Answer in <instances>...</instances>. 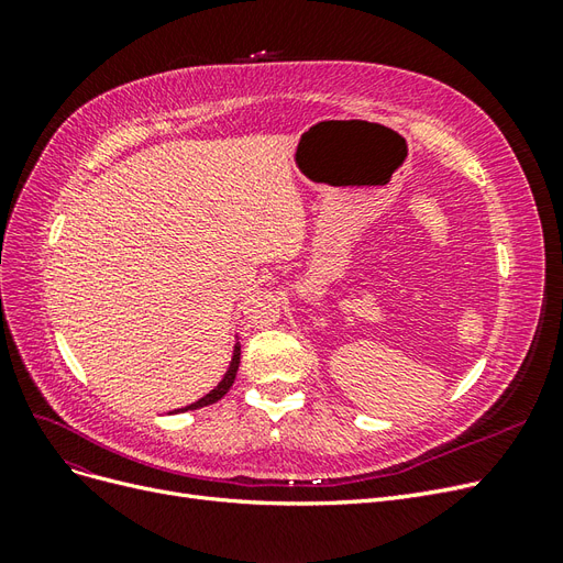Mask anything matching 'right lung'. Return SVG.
Wrapping results in <instances>:
<instances>
[{
  "label": "right lung",
  "instance_id": "add662e5",
  "mask_svg": "<svg viewBox=\"0 0 563 563\" xmlns=\"http://www.w3.org/2000/svg\"><path fill=\"white\" fill-rule=\"evenodd\" d=\"M240 356H242V347H240V343H236V345H234V354H232V362H230V368H228V373L223 376V380L218 383V387H216V389H211L207 397H201L199 401H195V404H190V406H185V408H178V411H174V413H180V411H195V408L209 406V404H216L218 399H223V397L228 395V389L232 387L234 378H236V368H240Z\"/></svg>",
  "mask_w": 563,
  "mask_h": 563
}]
</instances>
